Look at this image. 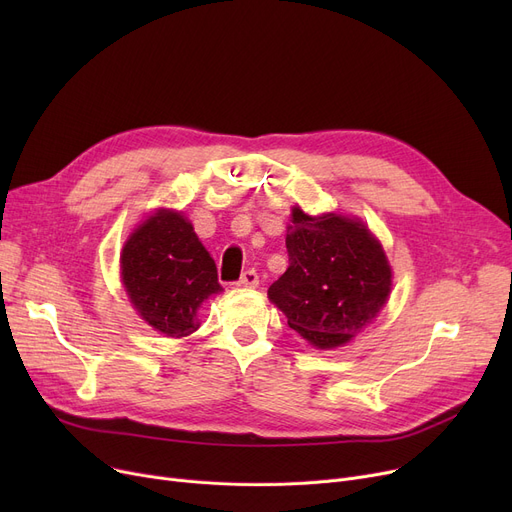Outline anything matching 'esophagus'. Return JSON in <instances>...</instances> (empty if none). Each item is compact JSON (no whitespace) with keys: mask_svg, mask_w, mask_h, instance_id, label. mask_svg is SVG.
Wrapping results in <instances>:
<instances>
[{"mask_svg":"<svg viewBox=\"0 0 512 512\" xmlns=\"http://www.w3.org/2000/svg\"><path fill=\"white\" fill-rule=\"evenodd\" d=\"M257 284H259V276L255 270H247L238 280V286H245V288H255Z\"/></svg>","mask_w":512,"mask_h":512,"instance_id":"esophagus-1","label":"esophagus"}]
</instances>
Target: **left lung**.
<instances>
[{
    "label": "left lung",
    "mask_w": 512,
    "mask_h": 512,
    "mask_svg": "<svg viewBox=\"0 0 512 512\" xmlns=\"http://www.w3.org/2000/svg\"><path fill=\"white\" fill-rule=\"evenodd\" d=\"M288 270L267 297L321 351L351 342L378 317L392 288L388 257L369 228L340 213L292 207Z\"/></svg>",
    "instance_id": "1"
}]
</instances>
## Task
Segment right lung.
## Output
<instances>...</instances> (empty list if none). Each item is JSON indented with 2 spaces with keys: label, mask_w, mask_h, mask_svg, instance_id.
<instances>
[{
  "label": "right lung",
  "mask_w": 512,
  "mask_h": 512,
  "mask_svg": "<svg viewBox=\"0 0 512 512\" xmlns=\"http://www.w3.org/2000/svg\"><path fill=\"white\" fill-rule=\"evenodd\" d=\"M122 284L147 324L170 338L199 328L197 311L222 292L218 267L180 211L157 209L134 228L120 255Z\"/></svg>",
  "instance_id": "1"
}]
</instances>
